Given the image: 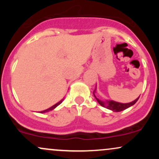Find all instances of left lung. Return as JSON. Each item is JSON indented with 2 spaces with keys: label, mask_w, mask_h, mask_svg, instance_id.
<instances>
[{
  "label": "left lung",
  "mask_w": 159,
  "mask_h": 159,
  "mask_svg": "<svg viewBox=\"0 0 159 159\" xmlns=\"http://www.w3.org/2000/svg\"><path fill=\"white\" fill-rule=\"evenodd\" d=\"M95 90L93 91V95L96 98V99L97 100V102H98L101 106H102L104 107H106V108L109 109V110H111L113 111H115V112H120V111H122L123 110H125V109L128 108V107H131L132 105H134L137 102V101L138 100L139 97L137 98L135 100L132 102L129 103H120V102H116L114 101H111V100H106V101H101L100 99L96 97L94 94Z\"/></svg>",
  "instance_id": "obj_1"
}]
</instances>
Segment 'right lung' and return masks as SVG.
<instances>
[{"mask_svg":"<svg viewBox=\"0 0 159 159\" xmlns=\"http://www.w3.org/2000/svg\"><path fill=\"white\" fill-rule=\"evenodd\" d=\"M63 99H62L61 101H60L59 102H58V103H57V104H55V105H53V106H52V107H51L50 108L47 109V110H45V111H41V113H45V112H48V111H52L53 109H54V108H55V107H56L57 106H58V105H59L60 104H61V103L62 102H63Z\"/></svg>","mask_w":159,"mask_h":159,"instance_id":"obj_1","label":"right lung"}]
</instances>
